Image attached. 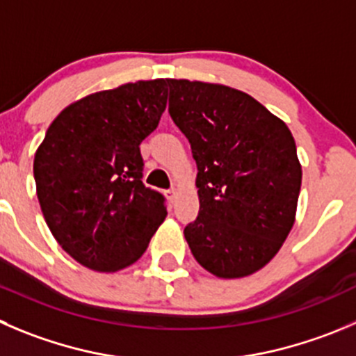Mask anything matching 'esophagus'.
<instances>
[{
    "instance_id": "1",
    "label": "esophagus",
    "mask_w": 356,
    "mask_h": 356,
    "mask_svg": "<svg viewBox=\"0 0 356 356\" xmlns=\"http://www.w3.org/2000/svg\"><path fill=\"white\" fill-rule=\"evenodd\" d=\"M165 197H168V201L172 204V202L176 201V191H175V188H171V191H165Z\"/></svg>"
}]
</instances>
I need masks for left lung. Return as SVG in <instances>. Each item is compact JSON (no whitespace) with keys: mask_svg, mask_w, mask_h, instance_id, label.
Masks as SVG:
<instances>
[{"mask_svg":"<svg viewBox=\"0 0 356 356\" xmlns=\"http://www.w3.org/2000/svg\"><path fill=\"white\" fill-rule=\"evenodd\" d=\"M168 86L169 115L197 164L188 248L213 276H250L274 259L296 222L302 168L292 133L238 89L175 79Z\"/></svg>","mask_w":356,"mask_h":356,"instance_id":"left-lung-1","label":"left lung"}]
</instances>
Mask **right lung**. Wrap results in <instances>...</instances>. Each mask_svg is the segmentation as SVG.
<instances>
[{
  "mask_svg": "<svg viewBox=\"0 0 356 356\" xmlns=\"http://www.w3.org/2000/svg\"><path fill=\"white\" fill-rule=\"evenodd\" d=\"M168 80H140L64 108L35 154L36 195L60 248L87 269L133 266L164 222V197L143 185L140 145L159 125Z\"/></svg>",
  "mask_w": 356,
  "mask_h": 356,
  "instance_id": "right-lung-1",
  "label": "right lung"
}]
</instances>
